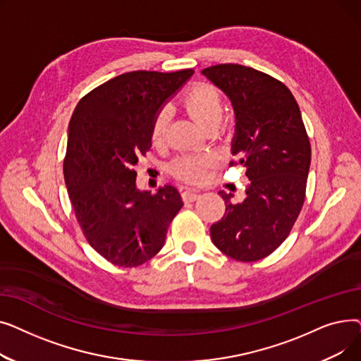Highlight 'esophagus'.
<instances>
[{
  "instance_id": "34e87169",
  "label": "esophagus",
  "mask_w": 361,
  "mask_h": 361,
  "mask_svg": "<svg viewBox=\"0 0 361 361\" xmlns=\"http://www.w3.org/2000/svg\"><path fill=\"white\" fill-rule=\"evenodd\" d=\"M199 195H200V192L196 190V188H187V190L183 195V197H184L185 202H193L199 197Z\"/></svg>"
}]
</instances>
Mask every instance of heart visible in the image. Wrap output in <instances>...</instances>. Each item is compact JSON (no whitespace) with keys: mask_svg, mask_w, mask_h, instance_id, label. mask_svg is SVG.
<instances>
[{"mask_svg":"<svg viewBox=\"0 0 361 361\" xmlns=\"http://www.w3.org/2000/svg\"><path fill=\"white\" fill-rule=\"evenodd\" d=\"M187 109L193 114V117L200 121L203 126L211 124L214 121H221L222 117V98L219 92L211 86L199 83L187 92L184 98ZM169 121V109L162 108L152 124V139L154 142H161L166 133ZM209 165V159L200 155H185L174 162L173 171L180 178L199 181L206 176V169Z\"/></svg>","mask_w":361,"mask_h":361,"instance_id":"heart-1","label":"heart"}]
</instances>
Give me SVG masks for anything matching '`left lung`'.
Segmentation results:
<instances>
[{"mask_svg":"<svg viewBox=\"0 0 361 361\" xmlns=\"http://www.w3.org/2000/svg\"><path fill=\"white\" fill-rule=\"evenodd\" d=\"M202 74L230 99L235 116L231 154L250 183L244 200L219 192L225 214L212 224L216 247L235 260L255 262L278 249L293 228L306 196L312 149L290 89L240 64H218Z\"/></svg>","mask_w":361,"mask_h":361,"instance_id":"left-lung-1","label":"left lung"}]
</instances>
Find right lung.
<instances>
[{
    "mask_svg": "<svg viewBox=\"0 0 361 361\" xmlns=\"http://www.w3.org/2000/svg\"><path fill=\"white\" fill-rule=\"evenodd\" d=\"M130 71L83 97L70 124L64 180L73 209L92 247L108 262L135 268L165 243L181 209L177 187L139 190L135 165L152 145V124L162 106L192 78Z\"/></svg>",
    "mask_w": 361,
    "mask_h": 361,
    "instance_id": "1",
    "label": "right lung"
}]
</instances>
